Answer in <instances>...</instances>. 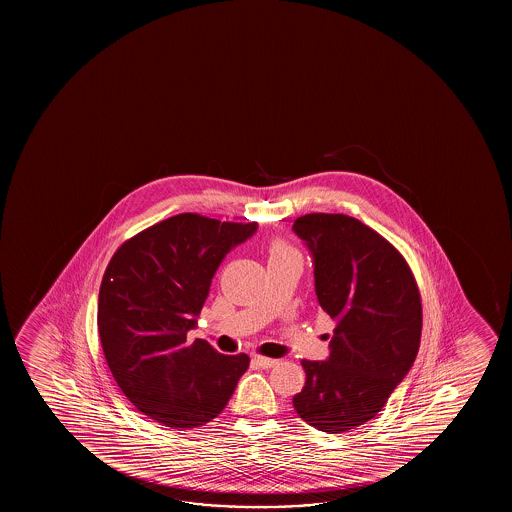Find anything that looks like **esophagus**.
<instances>
[{
	"label": "esophagus",
	"instance_id": "1",
	"mask_svg": "<svg viewBox=\"0 0 512 512\" xmlns=\"http://www.w3.org/2000/svg\"><path fill=\"white\" fill-rule=\"evenodd\" d=\"M253 362L259 365V367H262V369H271V367L278 364V360H274V358L260 357V355L253 357Z\"/></svg>",
	"mask_w": 512,
	"mask_h": 512
}]
</instances>
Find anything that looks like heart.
Listing matches in <instances>:
<instances>
[{
    "label": "heart",
    "mask_w": 512,
    "mask_h": 512,
    "mask_svg": "<svg viewBox=\"0 0 512 512\" xmlns=\"http://www.w3.org/2000/svg\"><path fill=\"white\" fill-rule=\"evenodd\" d=\"M287 257H299V252L285 239L274 238L269 243V260L287 259Z\"/></svg>",
    "instance_id": "b5f03b06"
}]
</instances>
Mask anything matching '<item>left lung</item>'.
<instances>
[{
    "mask_svg": "<svg viewBox=\"0 0 512 512\" xmlns=\"http://www.w3.org/2000/svg\"><path fill=\"white\" fill-rule=\"evenodd\" d=\"M315 264V290L336 320L330 355L302 360L294 407L311 427L343 434L383 409L418 355L421 299L399 250L357 218L309 213L292 225Z\"/></svg>",
    "mask_w": 512,
    "mask_h": 512,
    "instance_id": "obj_1",
    "label": "left lung"
}]
</instances>
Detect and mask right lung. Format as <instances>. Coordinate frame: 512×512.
Returning <instances> with one entry per match:
<instances>
[{
  "instance_id": "1",
  "label": "right lung",
  "mask_w": 512,
  "mask_h": 512,
  "mask_svg": "<svg viewBox=\"0 0 512 512\" xmlns=\"http://www.w3.org/2000/svg\"><path fill=\"white\" fill-rule=\"evenodd\" d=\"M255 231L257 222L180 213L127 239L106 267L98 299L106 364L133 406L164 427L217 418L248 369L245 353L187 343V332L220 262Z\"/></svg>"
}]
</instances>
